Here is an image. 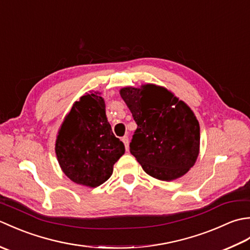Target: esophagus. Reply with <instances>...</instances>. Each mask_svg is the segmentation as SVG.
<instances>
[{
	"mask_svg": "<svg viewBox=\"0 0 250 250\" xmlns=\"http://www.w3.org/2000/svg\"><path fill=\"white\" fill-rule=\"evenodd\" d=\"M122 142H124V144L125 146V149L129 150V137L128 136H124L122 137Z\"/></svg>",
	"mask_w": 250,
	"mask_h": 250,
	"instance_id": "esophagus-1",
	"label": "esophagus"
}]
</instances>
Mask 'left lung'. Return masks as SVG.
Returning a JSON list of instances; mask_svg holds the SVG:
<instances>
[{
    "mask_svg": "<svg viewBox=\"0 0 250 250\" xmlns=\"http://www.w3.org/2000/svg\"><path fill=\"white\" fill-rule=\"evenodd\" d=\"M119 93L137 125L130 151L143 169L166 182L187 174L200 153V125L189 105L155 83Z\"/></svg>",
    "mask_w": 250,
    "mask_h": 250,
    "instance_id": "left-lung-1",
    "label": "left lung"
}]
</instances>
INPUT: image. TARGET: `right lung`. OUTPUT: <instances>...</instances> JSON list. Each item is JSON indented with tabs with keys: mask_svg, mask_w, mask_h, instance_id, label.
<instances>
[{
	"mask_svg": "<svg viewBox=\"0 0 250 250\" xmlns=\"http://www.w3.org/2000/svg\"><path fill=\"white\" fill-rule=\"evenodd\" d=\"M105 107L100 91L84 93L73 104L57 133L55 151L62 172L84 187L104 184L125 151L111 131Z\"/></svg>",
	"mask_w": 250,
	"mask_h": 250,
	"instance_id": "obj_1",
	"label": "right lung"
}]
</instances>
